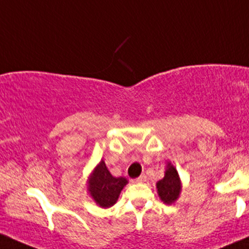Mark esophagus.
Wrapping results in <instances>:
<instances>
[{
    "mask_svg": "<svg viewBox=\"0 0 249 249\" xmlns=\"http://www.w3.org/2000/svg\"><path fill=\"white\" fill-rule=\"evenodd\" d=\"M145 179H146L145 175H144V174H142V175H141V177H138L137 179L133 180V182H138V184H140V182H144V181H145Z\"/></svg>",
    "mask_w": 249,
    "mask_h": 249,
    "instance_id": "1",
    "label": "esophagus"
}]
</instances>
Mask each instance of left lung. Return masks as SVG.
Here are the masks:
<instances>
[{"label": "left lung", "mask_w": 249, "mask_h": 249, "mask_svg": "<svg viewBox=\"0 0 249 249\" xmlns=\"http://www.w3.org/2000/svg\"><path fill=\"white\" fill-rule=\"evenodd\" d=\"M159 197L164 204H172L179 198L181 192V181L177 168L172 163H167V169L164 172L163 179L156 184Z\"/></svg>", "instance_id": "8db88e82"}]
</instances>
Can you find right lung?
<instances>
[{"mask_svg":"<svg viewBox=\"0 0 249 249\" xmlns=\"http://www.w3.org/2000/svg\"><path fill=\"white\" fill-rule=\"evenodd\" d=\"M87 184L88 192L94 201L101 208H111L117 203L127 180L123 177H113L101 160L88 178Z\"/></svg>","mask_w":249,"mask_h":249,"instance_id":"add662e5","label":"right lung"}]
</instances>
